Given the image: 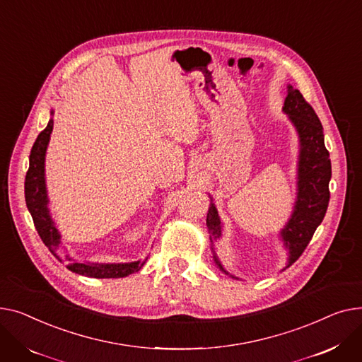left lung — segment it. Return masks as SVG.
<instances>
[{
    "label": "left lung",
    "mask_w": 362,
    "mask_h": 362,
    "mask_svg": "<svg viewBox=\"0 0 362 362\" xmlns=\"http://www.w3.org/2000/svg\"><path fill=\"white\" fill-rule=\"evenodd\" d=\"M284 111L289 115L296 130H298L301 141L298 200L295 203L292 218L281 232L286 247L289 248V264H292L300 259L310 244L317 226L322 223L326 215L330 199L329 181L332 178V163L329 151L325 146L323 125L313 106L304 99L298 89L288 86ZM206 225L210 240L221 238L222 226L214 203H210ZM216 263L222 269L218 260Z\"/></svg>",
    "instance_id": "1"
}]
</instances>
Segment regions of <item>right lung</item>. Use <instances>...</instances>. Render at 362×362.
I'll return each mask as SVG.
<instances>
[{"mask_svg": "<svg viewBox=\"0 0 362 362\" xmlns=\"http://www.w3.org/2000/svg\"><path fill=\"white\" fill-rule=\"evenodd\" d=\"M54 112H51L52 115ZM54 119L51 118L48 125L42 130L37 139L33 143L29 158V169L26 173L25 180V199L28 209L32 215L35 228L39 233L40 240L49 248V251L59 262H66L67 269L88 276V278L96 279H115V278H125L134 272H137L143 263H122V264H96V263H77L73 262L69 256L62 252L59 248V233L55 229L49 214H48V199H47V189H45V177H44V163H45V152L49 141V136L52 132Z\"/></svg>", "mask_w": 362, "mask_h": 362, "instance_id": "1", "label": "right lung"}]
</instances>
